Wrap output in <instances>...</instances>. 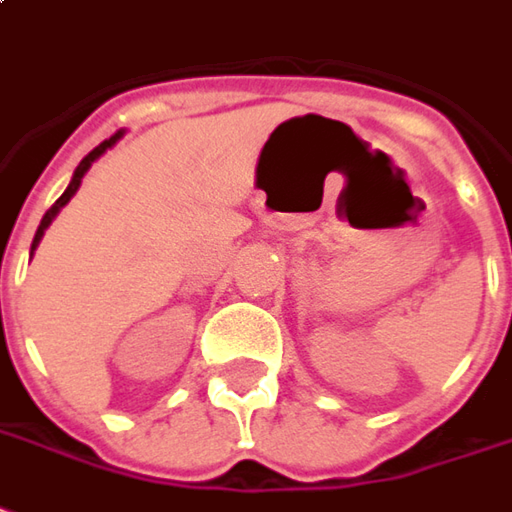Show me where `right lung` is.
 <instances>
[{"label": "right lung", "mask_w": 512, "mask_h": 512, "mask_svg": "<svg viewBox=\"0 0 512 512\" xmlns=\"http://www.w3.org/2000/svg\"><path fill=\"white\" fill-rule=\"evenodd\" d=\"M123 134H126V132H123V129H121V132H115L110 137V140H104L101 146L93 148L88 157H85V159H82V162H79V165H76L74 176H71V184H68L63 195H60V198L54 201L52 209H49V212L43 215L41 226H38V231H35V239H32V248H30V259H32V253H35V248L41 245V239H43V234H46V228L52 226V220L57 215H60V209H63V206L68 204V201H71V198H74V195H76V190H79V184H82V179H85V173H88V170H90V165H93V162H96V159H99V157H104V154H107V151H110V148L115 146L118 140H121Z\"/></svg>", "instance_id": "1"}]
</instances>
